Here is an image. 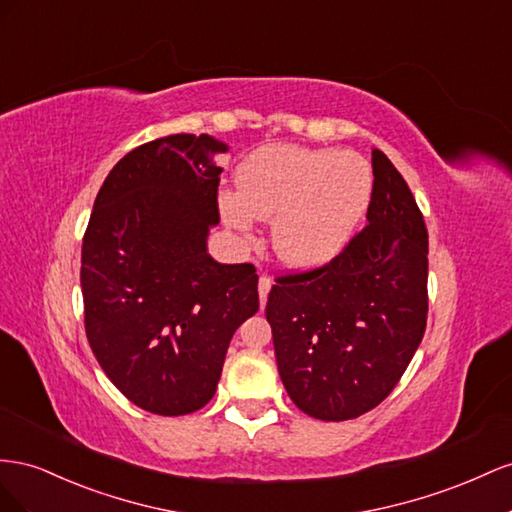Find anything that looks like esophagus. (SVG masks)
I'll use <instances>...</instances> for the list:
<instances>
[{
    "instance_id": "1",
    "label": "esophagus",
    "mask_w": 512,
    "mask_h": 512,
    "mask_svg": "<svg viewBox=\"0 0 512 512\" xmlns=\"http://www.w3.org/2000/svg\"><path fill=\"white\" fill-rule=\"evenodd\" d=\"M270 287H272V281L268 279L266 274H261V276H259V285H257V289H259V304H261V309H264L266 302H268Z\"/></svg>"
}]
</instances>
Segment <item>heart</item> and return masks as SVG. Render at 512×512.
Masks as SVG:
<instances>
[{
	"label": "heart",
	"mask_w": 512,
	"mask_h": 512,
	"mask_svg": "<svg viewBox=\"0 0 512 512\" xmlns=\"http://www.w3.org/2000/svg\"><path fill=\"white\" fill-rule=\"evenodd\" d=\"M373 184L369 160L354 150L276 143L244 160L238 195H218V210L244 240L253 236V218L272 223L276 257L311 272L345 251L369 210Z\"/></svg>",
	"instance_id": "b5f03b06"
}]
</instances>
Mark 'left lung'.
I'll list each match as a JSON object with an SVG mask.
<instances>
[{
  "label": "left lung",
  "mask_w": 512,
  "mask_h": 512,
  "mask_svg": "<svg viewBox=\"0 0 512 512\" xmlns=\"http://www.w3.org/2000/svg\"><path fill=\"white\" fill-rule=\"evenodd\" d=\"M373 178L369 225L328 266L276 281L266 304L281 382L317 420L358 418L382 403L427 326L425 221L379 150Z\"/></svg>",
  "instance_id": "left-lung-1"
}]
</instances>
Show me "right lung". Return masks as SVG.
Masks as SVG:
<instances>
[{
    "instance_id": "obj_1",
    "label": "right lung",
    "mask_w": 512,
    "mask_h": 512,
    "mask_svg": "<svg viewBox=\"0 0 512 512\" xmlns=\"http://www.w3.org/2000/svg\"><path fill=\"white\" fill-rule=\"evenodd\" d=\"M227 150L210 135L139 145L100 186L83 238L87 341L113 386L158 416L214 397L233 332L259 311L255 268L208 253Z\"/></svg>"
}]
</instances>
